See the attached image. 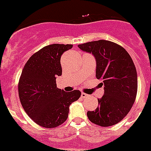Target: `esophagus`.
<instances>
[{"mask_svg":"<svg viewBox=\"0 0 151 151\" xmlns=\"http://www.w3.org/2000/svg\"><path fill=\"white\" fill-rule=\"evenodd\" d=\"M81 98H89V97H90V95H88L87 93H81Z\"/></svg>","mask_w":151,"mask_h":151,"instance_id":"34e87169","label":"esophagus"}]
</instances>
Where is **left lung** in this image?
I'll use <instances>...</instances> for the list:
<instances>
[{
    "label": "left lung",
    "mask_w": 151,
    "mask_h": 151,
    "mask_svg": "<svg viewBox=\"0 0 151 151\" xmlns=\"http://www.w3.org/2000/svg\"><path fill=\"white\" fill-rule=\"evenodd\" d=\"M96 59V78L102 81L104 95L99 106L88 111L90 121L100 127H110L121 122L133 106L138 90V77L133 60L121 45L106 40L78 45Z\"/></svg>",
    "instance_id": "obj_1"
}]
</instances>
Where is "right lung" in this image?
Here are the masks:
<instances>
[{"mask_svg": "<svg viewBox=\"0 0 151 151\" xmlns=\"http://www.w3.org/2000/svg\"><path fill=\"white\" fill-rule=\"evenodd\" d=\"M73 45L53 44L31 56L24 65L18 83L19 98L24 111L35 123L54 128L64 123L69 107L81 97L78 90L58 89L56 78L61 76V57Z\"/></svg>", "mask_w": 151, "mask_h": 151, "instance_id": "1", "label": "right lung"}]
</instances>
